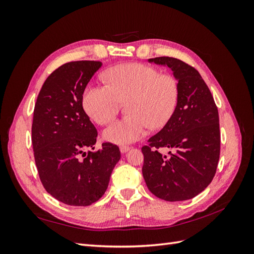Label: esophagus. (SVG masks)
Instances as JSON below:
<instances>
[{
    "instance_id": "1",
    "label": "esophagus",
    "mask_w": 254,
    "mask_h": 254,
    "mask_svg": "<svg viewBox=\"0 0 254 254\" xmlns=\"http://www.w3.org/2000/svg\"><path fill=\"white\" fill-rule=\"evenodd\" d=\"M129 149H130L129 146H121V147H120V150H121L122 153H126Z\"/></svg>"
}]
</instances>
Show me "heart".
I'll use <instances>...</instances> for the list:
<instances>
[{"mask_svg":"<svg viewBox=\"0 0 254 254\" xmlns=\"http://www.w3.org/2000/svg\"><path fill=\"white\" fill-rule=\"evenodd\" d=\"M108 86L89 84L81 103L88 117L99 125L110 123L121 103H126L128 117L105 129L104 137L112 144L126 145L140 140L147 126L163 127L173 117L179 101V83L173 75L160 74L142 64H124L104 74Z\"/></svg>","mask_w":254,"mask_h":254,"instance_id":"obj_1","label":"heart"}]
</instances>
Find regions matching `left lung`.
I'll list each match as a JSON object with an SVG mask.
<instances>
[{
  "mask_svg": "<svg viewBox=\"0 0 254 254\" xmlns=\"http://www.w3.org/2000/svg\"><path fill=\"white\" fill-rule=\"evenodd\" d=\"M179 83V101L172 119L142 147L144 180L151 193L166 201H183L200 194L213 180L219 160L218 110L201 75L183 61L157 57ZM170 148V156L158 152Z\"/></svg>",
  "mask_w": 254,
  "mask_h": 254,
  "instance_id": "obj_1",
  "label": "left lung"
}]
</instances>
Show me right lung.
I'll return each mask as SVG.
<instances>
[{
    "label": "right lung",
    "instance_id": "1",
    "mask_svg": "<svg viewBox=\"0 0 254 254\" xmlns=\"http://www.w3.org/2000/svg\"><path fill=\"white\" fill-rule=\"evenodd\" d=\"M101 61H72L59 66L45 80L34 110L32 141L35 161L44 189L67 205L96 202L108 188L121 159L117 145L94 148L97 130L84 112L81 97Z\"/></svg>",
    "mask_w": 254,
    "mask_h": 254
}]
</instances>
